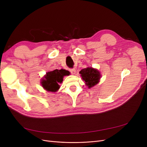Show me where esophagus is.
<instances>
[{
    "label": "esophagus",
    "mask_w": 147,
    "mask_h": 147,
    "mask_svg": "<svg viewBox=\"0 0 147 147\" xmlns=\"http://www.w3.org/2000/svg\"><path fill=\"white\" fill-rule=\"evenodd\" d=\"M69 70H70V73L72 74H75V72H76V70H75V69H70Z\"/></svg>",
    "instance_id": "34e87169"
}]
</instances>
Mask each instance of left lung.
<instances>
[{
  "label": "left lung",
  "instance_id": "obj_1",
  "mask_svg": "<svg viewBox=\"0 0 147 147\" xmlns=\"http://www.w3.org/2000/svg\"><path fill=\"white\" fill-rule=\"evenodd\" d=\"M80 74L88 88H91L98 83L101 77L99 71L92 67L83 69L80 72Z\"/></svg>",
  "mask_w": 147,
  "mask_h": 147
}]
</instances>
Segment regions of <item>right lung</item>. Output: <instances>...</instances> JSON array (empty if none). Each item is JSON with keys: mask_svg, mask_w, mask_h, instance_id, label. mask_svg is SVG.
Wrapping results in <instances>:
<instances>
[{"mask_svg": "<svg viewBox=\"0 0 147 147\" xmlns=\"http://www.w3.org/2000/svg\"><path fill=\"white\" fill-rule=\"evenodd\" d=\"M69 74L68 70L64 69H56L48 72L42 79V86L47 91L56 92L60 88L59 83L63 81V77Z\"/></svg>", "mask_w": 147, "mask_h": 147, "instance_id": "right-lung-1", "label": "right lung"}]
</instances>
